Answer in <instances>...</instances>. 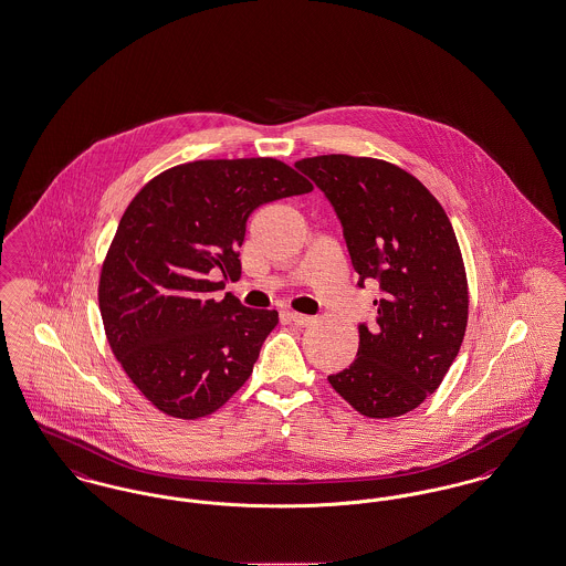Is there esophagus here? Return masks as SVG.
<instances>
[{"label": "esophagus", "instance_id": "34e87169", "mask_svg": "<svg viewBox=\"0 0 566 566\" xmlns=\"http://www.w3.org/2000/svg\"><path fill=\"white\" fill-rule=\"evenodd\" d=\"M284 316H286L291 323L296 324V326H310V324L316 323L314 316H305V314H296V312H286Z\"/></svg>", "mask_w": 566, "mask_h": 566}]
</instances>
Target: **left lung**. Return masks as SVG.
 I'll use <instances>...</instances> for the list:
<instances>
[{"label":"left lung","instance_id":"1","mask_svg":"<svg viewBox=\"0 0 566 566\" xmlns=\"http://www.w3.org/2000/svg\"><path fill=\"white\" fill-rule=\"evenodd\" d=\"M342 222L358 286L379 284L376 324H358V352L328 384L367 418H397L432 395L454 363L469 314L452 222L411 174L367 157L295 163Z\"/></svg>","mask_w":566,"mask_h":566}]
</instances>
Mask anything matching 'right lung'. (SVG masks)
I'll return each mask as SVG.
<instances>
[{"label":"right lung","mask_w":566,"mask_h":566,"mask_svg":"<svg viewBox=\"0 0 566 566\" xmlns=\"http://www.w3.org/2000/svg\"><path fill=\"white\" fill-rule=\"evenodd\" d=\"M312 185L275 159H218L171 167L135 195L99 277L109 348L163 413L195 420L227 403L252 374L275 310L216 301V272L242 275L250 214Z\"/></svg>","instance_id":"right-lung-1"}]
</instances>
